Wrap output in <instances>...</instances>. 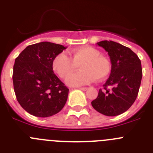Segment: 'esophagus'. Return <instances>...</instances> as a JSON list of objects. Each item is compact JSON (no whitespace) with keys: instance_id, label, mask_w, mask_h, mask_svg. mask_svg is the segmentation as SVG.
I'll list each match as a JSON object with an SVG mask.
<instances>
[{"instance_id":"34e87169","label":"esophagus","mask_w":153,"mask_h":153,"mask_svg":"<svg viewBox=\"0 0 153 153\" xmlns=\"http://www.w3.org/2000/svg\"><path fill=\"white\" fill-rule=\"evenodd\" d=\"M79 89L81 90H83V91H86L88 88H87V87H79Z\"/></svg>"}]
</instances>
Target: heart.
Returning a JSON list of instances; mask_svg holds the SVG:
<instances>
[{
  "instance_id": "1",
  "label": "heart",
  "mask_w": 153,
  "mask_h": 153,
  "mask_svg": "<svg viewBox=\"0 0 153 153\" xmlns=\"http://www.w3.org/2000/svg\"><path fill=\"white\" fill-rule=\"evenodd\" d=\"M70 58L61 53L52 61L53 70L61 78H67L79 65L81 70L67 79L70 86H79L95 80H103L110 74L112 65L100 51L92 47H83L70 52Z\"/></svg>"
}]
</instances>
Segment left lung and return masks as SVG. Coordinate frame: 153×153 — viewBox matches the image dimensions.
I'll return each instance as SVG.
<instances>
[{
    "label": "left lung",
    "mask_w": 153,
    "mask_h": 153,
    "mask_svg": "<svg viewBox=\"0 0 153 153\" xmlns=\"http://www.w3.org/2000/svg\"><path fill=\"white\" fill-rule=\"evenodd\" d=\"M97 45L108 53L112 70L91 104L99 113L115 117L129 109L136 100L143 76L141 61L129 47L117 42L102 40Z\"/></svg>",
    "instance_id": "8db88e82"
}]
</instances>
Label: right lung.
<instances>
[{
    "label": "right lung",
    "instance_id": "add662e5",
    "mask_svg": "<svg viewBox=\"0 0 153 153\" xmlns=\"http://www.w3.org/2000/svg\"><path fill=\"white\" fill-rule=\"evenodd\" d=\"M67 47L51 42L27 47L15 59L13 90L22 108L37 117H48L61 110L69 89L53 71L52 61Z\"/></svg>",
    "mask_w": 153,
    "mask_h": 153
}]
</instances>
